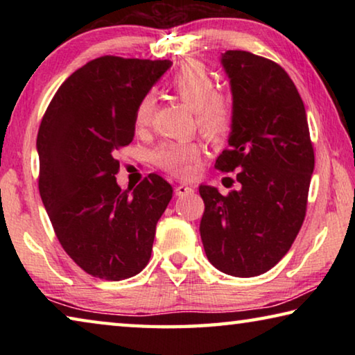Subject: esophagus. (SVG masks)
<instances>
[{
    "instance_id": "obj_1",
    "label": "esophagus",
    "mask_w": 355,
    "mask_h": 355,
    "mask_svg": "<svg viewBox=\"0 0 355 355\" xmlns=\"http://www.w3.org/2000/svg\"><path fill=\"white\" fill-rule=\"evenodd\" d=\"M192 191H194V189H192L191 186H188V184H178L175 188V196H178V197L188 196V194H191Z\"/></svg>"
}]
</instances>
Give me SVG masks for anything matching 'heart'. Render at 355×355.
Returning a JSON list of instances; mask_svg holds the SVG:
<instances>
[{"instance_id": "1", "label": "heart", "mask_w": 355, "mask_h": 355, "mask_svg": "<svg viewBox=\"0 0 355 355\" xmlns=\"http://www.w3.org/2000/svg\"><path fill=\"white\" fill-rule=\"evenodd\" d=\"M177 97L194 110L196 123L209 139L225 135L232 122V103L225 94L216 91V83L207 69L199 62H186L169 81ZM155 106L153 94H146L135 111V125L146 128L152 120ZM202 147L194 141H166L153 152V161L167 173L188 178L197 172Z\"/></svg>"}]
</instances>
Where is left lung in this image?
<instances>
[{
    "label": "left lung",
    "mask_w": 355,
    "mask_h": 355,
    "mask_svg": "<svg viewBox=\"0 0 355 355\" xmlns=\"http://www.w3.org/2000/svg\"><path fill=\"white\" fill-rule=\"evenodd\" d=\"M222 65L232 84L233 117L228 148L214 167L238 171L239 189L222 196L200 186V236L214 268L255 277L285 257L302 227L315 152L304 101L277 62L228 50Z\"/></svg>",
    "instance_id": "1"
}]
</instances>
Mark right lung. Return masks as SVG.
Segmentation results:
<instances>
[{
    "instance_id": "add662e5",
    "label": "right lung",
    "mask_w": 355,
    "mask_h": 355,
    "mask_svg": "<svg viewBox=\"0 0 355 355\" xmlns=\"http://www.w3.org/2000/svg\"><path fill=\"white\" fill-rule=\"evenodd\" d=\"M171 61L101 56L73 71L48 105L37 133L39 192L62 249L105 280L139 274L172 186L150 173L119 188V148L133 141L135 111Z\"/></svg>"
}]
</instances>
